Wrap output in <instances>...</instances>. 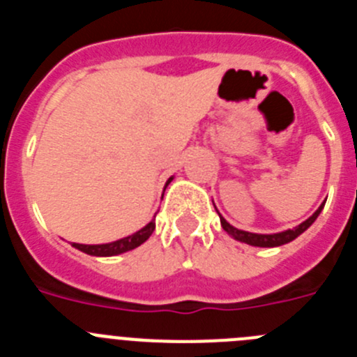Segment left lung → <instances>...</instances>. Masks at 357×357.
Returning <instances> with one entry per match:
<instances>
[{"mask_svg": "<svg viewBox=\"0 0 357 357\" xmlns=\"http://www.w3.org/2000/svg\"><path fill=\"white\" fill-rule=\"evenodd\" d=\"M324 206H326V204H321L317 209V213H314L313 216H309L307 220L302 222L298 227L284 230V232H277V234H254V232H247V230H239L236 229V227L230 225L223 216H220V222H222V227L227 234H230L234 239H238V241L247 243V245H252V247H280V245H286V243L298 238L305 229H309V227L313 225V222L318 218V214L321 213Z\"/></svg>", "mask_w": 357, "mask_h": 357, "instance_id": "8db88e82", "label": "left lung"}]
</instances>
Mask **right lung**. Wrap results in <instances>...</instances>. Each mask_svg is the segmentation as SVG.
<instances>
[{"mask_svg":"<svg viewBox=\"0 0 357 357\" xmlns=\"http://www.w3.org/2000/svg\"><path fill=\"white\" fill-rule=\"evenodd\" d=\"M172 181H173V176L172 178H168L166 185H168ZM153 230H155V222L151 220L146 227H143V229L137 230L135 234L128 236V238L118 239V241H112V243H105V245H80V243H73V247L78 248V250L85 252V254H89V255L109 257V255H118V254H123V252H128V250H134V248H137L139 245H143L148 238H150Z\"/></svg>","mask_w":357,"mask_h":357,"instance_id":"obj_1","label":"right lung"}]
</instances>
